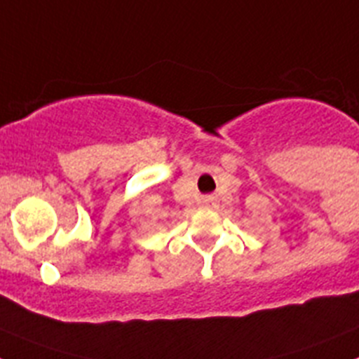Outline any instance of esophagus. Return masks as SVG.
<instances>
[{
    "label": "esophagus",
    "mask_w": 359,
    "mask_h": 359,
    "mask_svg": "<svg viewBox=\"0 0 359 359\" xmlns=\"http://www.w3.org/2000/svg\"><path fill=\"white\" fill-rule=\"evenodd\" d=\"M214 203H215V198H212V196H208V198L203 199V205H205V207H212Z\"/></svg>",
    "instance_id": "obj_1"
}]
</instances>
